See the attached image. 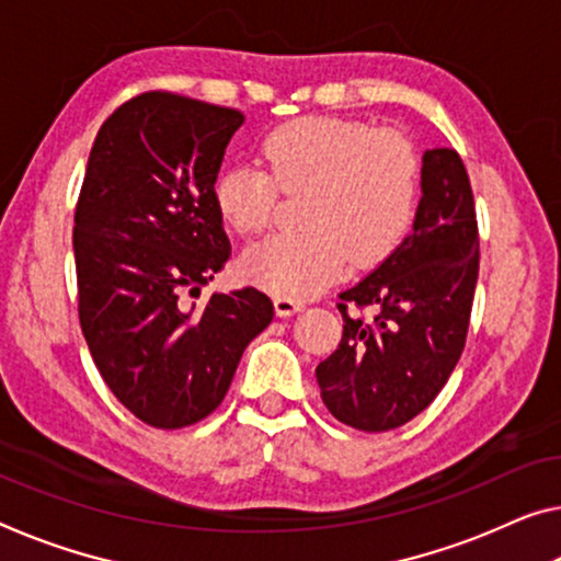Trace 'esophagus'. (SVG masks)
<instances>
[{"label":"esophagus","instance_id":"1","mask_svg":"<svg viewBox=\"0 0 561 561\" xmlns=\"http://www.w3.org/2000/svg\"><path fill=\"white\" fill-rule=\"evenodd\" d=\"M304 308H306L304 300L290 298V296H275V313L278 316H293Z\"/></svg>","mask_w":561,"mask_h":561}]
</instances>
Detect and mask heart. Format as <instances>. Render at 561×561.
<instances>
[{
    "label": "heart",
    "instance_id": "obj_1",
    "mask_svg": "<svg viewBox=\"0 0 561 561\" xmlns=\"http://www.w3.org/2000/svg\"><path fill=\"white\" fill-rule=\"evenodd\" d=\"M265 170L232 165L215 178L226 226L251 236L273 218L275 195L304 193L298 222L243 253L248 278L275 296H310L348 261L374 265L409 236L421 195V158L407 135L339 117H304L263 142Z\"/></svg>",
    "mask_w": 561,
    "mask_h": 561
}]
</instances>
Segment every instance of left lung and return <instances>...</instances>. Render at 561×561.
<instances>
[{
  "label": "left lung",
  "instance_id": "left-lung-1",
  "mask_svg": "<svg viewBox=\"0 0 561 561\" xmlns=\"http://www.w3.org/2000/svg\"><path fill=\"white\" fill-rule=\"evenodd\" d=\"M411 236L341 293L343 339L316 368L321 399L341 424L389 431L419 416L449 381L467 343L479 278V228L467 168L451 148L421 158ZM374 305L370 324L347 304Z\"/></svg>",
  "mask_w": 561,
  "mask_h": 561
}]
</instances>
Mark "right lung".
<instances>
[{"label": "right lung", "instance_id": "right-lung-1", "mask_svg": "<svg viewBox=\"0 0 561 561\" xmlns=\"http://www.w3.org/2000/svg\"><path fill=\"white\" fill-rule=\"evenodd\" d=\"M243 119L145 92L94 137L72 232L80 325L110 391L154 428L218 409L245 346L273 321L257 288L191 304L230 255L213 185Z\"/></svg>", "mask_w": 561, "mask_h": 561}]
</instances>
